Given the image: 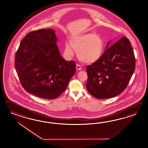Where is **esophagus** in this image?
I'll return each mask as SVG.
<instances>
[{
  "label": "esophagus",
  "instance_id": "34e87169",
  "mask_svg": "<svg viewBox=\"0 0 148 148\" xmlns=\"http://www.w3.org/2000/svg\"><path fill=\"white\" fill-rule=\"evenodd\" d=\"M76 69H77V71H81V70L82 69V67L81 66L80 64H76Z\"/></svg>",
  "mask_w": 148,
  "mask_h": 148
}]
</instances>
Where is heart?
I'll return each mask as SVG.
<instances>
[{
  "mask_svg": "<svg viewBox=\"0 0 148 148\" xmlns=\"http://www.w3.org/2000/svg\"><path fill=\"white\" fill-rule=\"evenodd\" d=\"M71 44L73 48L77 51L79 59L86 63L94 62L98 60L103 50V40L93 32L76 36L71 40ZM65 50L68 54H73L70 45L66 44Z\"/></svg>",
  "mask_w": 148,
  "mask_h": 148,
  "instance_id": "b5f03b06",
  "label": "heart"
}]
</instances>
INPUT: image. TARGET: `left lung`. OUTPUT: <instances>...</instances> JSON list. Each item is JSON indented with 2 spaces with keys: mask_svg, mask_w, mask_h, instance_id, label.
<instances>
[{
  "mask_svg": "<svg viewBox=\"0 0 148 148\" xmlns=\"http://www.w3.org/2000/svg\"><path fill=\"white\" fill-rule=\"evenodd\" d=\"M101 57L86 68L87 89L99 99L121 93L128 85L135 69L136 58L130 40L124 36L108 48Z\"/></svg>",
  "mask_w": 148,
  "mask_h": 148,
  "instance_id": "1",
  "label": "left lung"
}]
</instances>
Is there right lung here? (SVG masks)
I'll list each match as a JSON object with an SVG mask.
<instances>
[{"label": "right lung", "mask_w": 148, "mask_h": 148, "mask_svg": "<svg viewBox=\"0 0 148 148\" xmlns=\"http://www.w3.org/2000/svg\"><path fill=\"white\" fill-rule=\"evenodd\" d=\"M56 42L51 29L30 32L21 42L14 58L15 69L23 87L45 99L59 97L75 73V61L62 58Z\"/></svg>", "instance_id": "obj_1"}]
</instances>
